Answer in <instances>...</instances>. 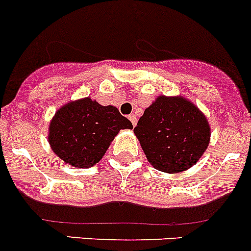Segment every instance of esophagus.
Instances as JSON below:
<instances>
[{
    "label": "esophagus",
    "mask_w": 251,
    "mask_h": 251,
    "mask_svg": "<svg viewBox=\"0 0 251 251\" xmlns=\"http://www.w3.org/2000/svg\"><path fill=\"white\" fill-rule=\"evenodd\" d=\"M128 118H129V121L132 122V126H133V127H136V126H137V118H136V115H134V114H130L129 117H128Z\"/></svg>",
    "instance_id": "1"
}]
</instances>
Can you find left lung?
I'll return each instance as SVG.
<instances>
[{
  "instance_id": "left-lung-1",
  "label": "left lung",
  "mask_w": 251,
  "mask_h": 251,
  "mask_svg": "<svg viewBox=\"0 0 251 251\" xmlns=\"http://www.w3.org/2000/svg\"><path fill=\"white\" fill-rule=\"evenodd\" d=\"M134 134L153 167L179 174L200 161L210 143L211 128L191 100L182 95H159L145 109Z\"/></svg>"
}]
</instances>
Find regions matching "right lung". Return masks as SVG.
<instances>
[{"mask_svg": "<svg viewBox=\"0 0 251 251\" xmlns=\"http://www.w3.org/2000/svg\"><path fill=\"white\" fill-rule=\"evenodd\" d=\"M132 128L114 105H100L86 97L60 106L49 124L48 139L61 161L89 168L103 158L119 130Z\"/></svg>", "mask_w": 251, "mask_h": 251, "instance_id": "1", "label": "right lung"}]
</instances>
